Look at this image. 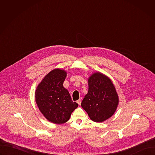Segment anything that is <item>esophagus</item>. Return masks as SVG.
<instances>
[{"instance_id": "1", "label": "esophagus", "mask_w": 155, "mask_h": 155, "mask_svg": "<svg viewBox=\"0 0 155 155\" xmlns=\"http://www.w3.org/2000/svg\"><path fill=\"white\" fill-rule=\"evenodd\" d=\"M77 102L78 104L79 105H81V99H78V100L77 101Z\"/></svg>"}]
</instances>
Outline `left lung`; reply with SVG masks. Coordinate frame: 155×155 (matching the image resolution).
Segmentation results:
<instances>
[{
	"label": "left lung",
	"instance_id": "1",
	"mask_svg": "<svg viewBox=\"0 0 155 155\" xmlns=\"http://www.w3.org/2000/svg\"><path fill=\"white\" fill-rule=\"evenodd\" d=\"M119 102L115 87L108 77L96 72L88 78V92L81 102L82 108L94 122L111 117Z\"/></svg>",
	"mask_w": 155,
	"mask_h": 155
}]
</instances>
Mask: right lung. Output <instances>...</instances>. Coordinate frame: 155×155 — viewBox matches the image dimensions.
<instances>
[{
    "label": "right lung",
    "mask_w": 155,
    "mask_h": 155,
    "mask_svg": "<svg viewBox=\"0 0 155 155\" xmlns=\"http://www.w3.org/2000/svg\"><path fill=\"white\" fill-rule=\"evenodd\" d=\"M67 72L60 69L50 72L37 86L35 93L37 105L41 113L54 124L67 122L78 107L72 101L69 91L63 86Z\"/></svg>",
    "instance_id": "obj_1"
}]
</instances>
